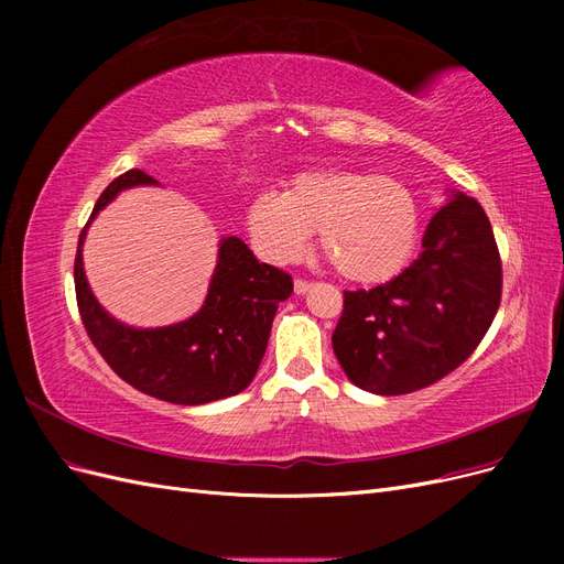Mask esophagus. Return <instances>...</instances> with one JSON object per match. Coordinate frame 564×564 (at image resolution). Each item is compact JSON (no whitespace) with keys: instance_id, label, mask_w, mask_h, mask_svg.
I'll return each mask as SVG.
<instances>
[{"instance_id":"1","label":"esophagus","mask_w":564,"mask_h":564,"mask_svg":"<svg viewBox=\"0 0 564 564\" xmlns=\"http://www.w3.org/2000/svg\"><path fill=\"white\" fill-rule=\"evenodd\" d=\"M311 286H313V284H311L308 280H301V278L294 280V292H296V294H305Z\"/></svg>"}]
</instances>
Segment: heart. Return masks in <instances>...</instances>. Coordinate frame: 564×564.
<instances>
[{
  "instance_id": "obj_1",
  "label": "heart",
  "mask_w": 564,
  "mask_h": 564,
  "mask_svg": "<svg viewBox=\"0 0 564 564\" xmlns=\"http://www.w3.org/2000/svg\"><path fill=\"white\" fill-rule=\"evenodd\" d=\"M247 230L265 261L292 263L311 232L340 278L383 282L404 265L416 242L419 212L398 181L348 169L296 174L284 193L265 191L247 209Z\"/></svg>"
}]
</instances>
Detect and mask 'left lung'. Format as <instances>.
Instances as JSON below:
<instances>
[{"label":"left lung","mask_w":564,"mask_h":564,"mask_svg":"<svg viewBox=\"0 0 564 564\" xmlns=\"http://www.w3.org/2000/svg\"><path fill=\"white\" fill-rule=\"evenodd\" d=\"M501 256L480 202L456 193L398 278L344 292L332 334L348 379L377 395L429 388L480 346L501 303Z\"/></svg>","instance_id":"1"}]
</instances>
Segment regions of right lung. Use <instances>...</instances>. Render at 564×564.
Returning a JSON list of instances; mask_svg holds the SVG:
<instances>
[{"label":"right lung","instance_id":"right-lung-1","mask_svg":"<svg viewBox=\"0 0 564 564\" xmlns=\"http://www.w3.org/2000/svg\"><path fill=\"white\" fill-rule=\"evenodd\" d=\"M155 183L141 169L117 176L98 197L91 218L119 191ZM89 224L75 256L77 308L91 344L117 377L172 404H207L242 392L259 371L280 301L294 292L292 275L259 263L240 237H226L197 315L160 329L124 327L100 308L84 278L82 242Z\"/></svg>","mask_w":564,"mask_h":564}]
</instances>
